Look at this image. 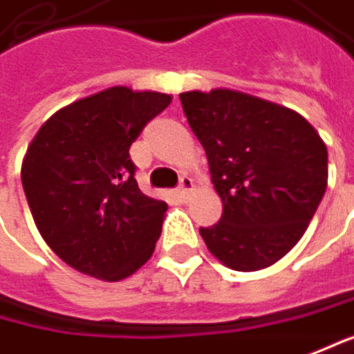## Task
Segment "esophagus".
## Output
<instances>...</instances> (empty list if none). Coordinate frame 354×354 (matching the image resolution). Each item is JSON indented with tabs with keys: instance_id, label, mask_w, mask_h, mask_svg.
Listing matches in <instances>:
<instances>
[{
	"instance_id": "esophagus-1",
	"label": "esophagus",
	"mask_w": 354,
	"mask_h": 354,
	"mask_svg": "<svg viewBox=\"0 0 354 354\" xmlns=\"http://www.w3.org/2000/svg\"><path fill=\"white\" fill-rule=\"evenodd\" d=\"M191 191H193V179H191V177H187V175H183V177L179 179V187H177V193H179V197H181V199H185Z\"/></svg>"
}]
</instances>
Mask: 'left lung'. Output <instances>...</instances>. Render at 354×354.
I'll use <instances>...</instances> for the list:
<instances>
[{
	"instance_id": "8db88e82",
	"label": "left lung",
	"mask_w": 354,
	"mask_h": 354,
	"mask_svg": "<svg viewBox=\"0 0 354 354\" xmlns=\"http://www.w3.org/2000/svg\"><path fill=\"white\" fill-rule=\"evenodd\" d=\"M179 100L223 203L219 221L199 227L207 250L240 272L278 262L326 191L322 139L298 113L236 90H193Z\"/></svg>"
}]
</instances>
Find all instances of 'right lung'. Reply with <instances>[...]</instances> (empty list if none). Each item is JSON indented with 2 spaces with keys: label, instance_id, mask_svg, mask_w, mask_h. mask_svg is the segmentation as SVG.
Listing matches in <instances>:
<instances>
[{
  "label": "right lung",
  "instance_id": "add662e5",
  "mask_svg": "<svg viewBox=\"0 0 354 354\" xmlns=\"http://www.w3.org/2000/svg\"><path fill=\"white\" fill-rule=\"evenodd\" d=\"M169 102L114 86L58 111L32 140L24 193L41 238L74 270L116 282L153 256L167 203L139 189L129 149Z\"/></svg>",
  "mask_w": 354,
  "mask_h": 354
}]
</instances>
